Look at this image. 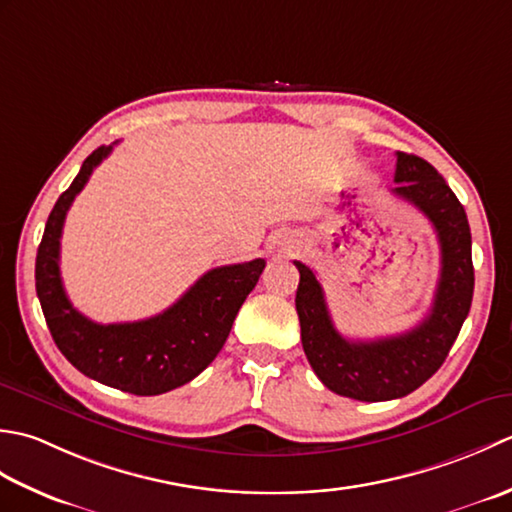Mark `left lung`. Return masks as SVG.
<instances>
[{"instance_id": "8db88e82", "label": "left lung", "mask_w": 512, "mask_h": 512, "mask_svg": "<svg viewBox=\"0 0 512 512\" xmlns=\"http://www.w3.org/2000/svg\"><path fill=\"white\" fill-rule=\"evenodd\" d=\"M393 194L415 205L440 241L442 267L431 311L400 336L349 340L333 327L325 291L305 263H298L296 311L302 349L320 382L360 402L404 398L442 367L473 300L475 271L471 227L462 203L429 161L398 152Z\"/></svg>"}]
</instances>
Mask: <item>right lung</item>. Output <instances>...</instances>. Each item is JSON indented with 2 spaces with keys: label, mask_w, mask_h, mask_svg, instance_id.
<instances>
[{
  "label": "right lung",
  "mask_w": 512,
  "mask_h": 512,
  "mask_svg": "<svg viewBox=\"0 0 512 512\" xmlns=\"http://www.w3.org/2000/svg\"><path fill=\"white\" fill-rule=\"evenodd\" d=\"M110 152L112 145L92 152L52 207L37 249V298L52 340L72 367L112 389L159 395L194 380L218 356L265 260L210 269L170 309L148 320L99 325L79 314L61 283V229L75 196Z\"/></svg>",
  "instance_id": "add662e5"
}]
</instances>
